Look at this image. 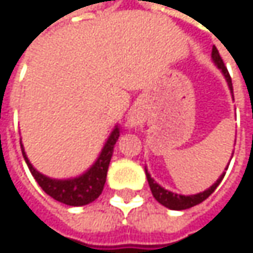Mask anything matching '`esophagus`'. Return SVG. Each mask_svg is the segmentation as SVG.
<instances>
[{
  "mask_svg": "<svg viewBox=\"0 0 253 253\" xmlns=\"http://www.w3.org/2000/svg\"><path fill=\"white\" fill-rule=\"evenodd\" d=\"M139 123V114L137 113H134V111H131L128 116H127V125L130 127L136 126Z\"/></svg>",
  "mask_w": 253,
  "mask_h": 253,
  "instance_id": "esophagus-1",
  "label": "esophagus"
}]
</instances>
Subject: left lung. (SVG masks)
<instances>
[{
	"label": "left lung",
	"instance_id": "left-lung-1",
	"mask_svg": "<svg viewBox=\"0 0 253 253\" xmlns=\"http://www.w3.org/2000/svg\"><path fill=\"white\" fill-rule=\"evenodd\" d=\"M211 55H212L214 63L218 66V69H221V72L224 73L228 86H230V90L233 92L231 77L228 75L227 67L224 66V61H223V58H221V55H220V52H218V49H217L215 46H212V54H211ZM145 173H146V178H148V183H149V187H151V192H152L154 198H155L161 205H164V207H167V208H170V210H176V211H178V210H187V208H190V207H195V205L204 202V201L217 189V186L221 183L223 177L226 174V173H224V174L220 177L208 190H204L202 193H198V195L184 196V195H177V193H173V192H169V190H166L164 187H161L160 184H157V183L154 181V178L149 176V173H148L146 169H145Z\"/></svg>",
	"mask_w": 253,
	"mask_h": 253
}]
</instances>
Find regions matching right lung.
<instances>
[{
	"mask_svg": "<svg viewBox=\"0 0 253 253\" xmlns=\"http://www.w3.org/2000/svg\"><path fill=\"white\" fill-rule=\"evenodd\" d=\"M119 136H120V128L116 127L113 130L111 136L108 137L96 163L84 174L76 177V178H70V180H54V178L41 174L29 163L23 148H22V152H23L26 164H27L32 176L35 177V180L38 181V184L42 187V190L46 195H49L55 201L63 202L66 205L82 207V205H87V204L93 202L102 193V189H104V184L107 180L108 166H110L114 145H116ZM20 146H23V145L20 143Z\"/></svg>",
	"mask_w": 253,
	"mask_h": 253,
	"instance_id": "obj_1",
	"label": "right lung"
}]
</instances>
